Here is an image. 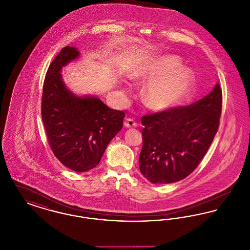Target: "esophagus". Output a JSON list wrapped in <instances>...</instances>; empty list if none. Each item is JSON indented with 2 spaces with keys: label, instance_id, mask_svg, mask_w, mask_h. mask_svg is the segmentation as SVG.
<instances>
[{
  "label": "esophagus",
  "instance_id": "esophagus-1",
  "mask_svg": "<svg viewBox=\"0 0 250 250\" xmlns=\"http://www.w3.org/2000/svg\"><path fill=\"white\" fill-rule=\"evenodd\" d=\"M137 125H138V124L134 120L131 119V118H127V119H125V126L127 127V128H129V127H137Z\"/></svg>",
  "mask_w": 250,
  "mask_h": 250
}]
</instances>
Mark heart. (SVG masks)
<instances>
[{"label": "heart", "instance_id": "1", "mask_svg": "<svg viewBox=\"0 0 250 250\" xmlns=\"http://www.w3.org/2000/svg\"><path fill=\"white\" fill-rule=\"evenodd\" d=\"M134 82H152L143 93L145 104L161 111L173 107L189 91L194 75L189 68L182 66L174 55H163L150 60L131 76Z\"/></svg>", "mask_w": 250, "mask_h": 250}]
</instances>
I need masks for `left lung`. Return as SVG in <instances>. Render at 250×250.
Wrapping results in <instances>:
<instances>
[{
  "instance_id": "1",
  "label": "left lung",
  "mask_w": 250,
  "mask_h": 250,
  "mask_svg": "<svg viewBox=\"0 0 250 250\" xmlns=\"http://www.w3.org/2000/svg\"><path fill=\"white\" fill-rule=\"evenodd\" d=\"M222 91L217 83L209 95L186 107L144 115L141 172L153 184L188 177L207 153L219 126Z\"/></svg>"
}]
</instances>
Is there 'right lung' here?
<instances>
[{"label": "right lung", "instance_id": "1", "mask_svg": "<svg viewBox=\"0 0 250 250\" xmlns=\"http://www.w3.org/2000/svg\"><path fill=\"white\" fill-rule=\"evenodd\" d=\"M75 47L62 48L48 66L41 114L48 144L60 162L74 171H88L100 162L107 144L123 127L125 112L98 97L78 96L62 79V68L79 58Z\"/></svg>", "mask_w": 250, "mask_h": 250}]
</instances>
